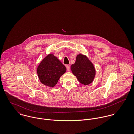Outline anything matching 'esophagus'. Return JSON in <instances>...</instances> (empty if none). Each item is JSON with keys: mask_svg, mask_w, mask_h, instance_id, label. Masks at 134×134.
Listing matches in <instances>:
<instances>
[{"mask_svg": "<svg viewBox=\"0 0 134 134\" xmlns=\"http://www.w3.org/2000/svg\"><path fill=\"white\" fill-rule=\"evenodd\" d=\"M66 68L67 71H70V65H67L66 66Z\"/></svg>", "mask_w": 134, "mask_h": 134, "instance_id": "34e87169", "label": "esophagus"}]
</instances>
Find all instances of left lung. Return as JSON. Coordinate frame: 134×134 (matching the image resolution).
Here are the masks:
<instances>
[{"label":"left lung","instance_id":"8db88e82","mask_svg":"<svg viewBox=\"0 0 134 134\" xmlns=\"http://www.w3.org/2000/svg\"><path fill=\"white\" fill-rule=\"evenodd\" d=\"M71 69L78 81L85 86L91 83L95 78L96 70L93 64L82 54L77 55L75 62L71 66Z\"/></svg>","mask_w":134,"mask_h":134}]
</instances>
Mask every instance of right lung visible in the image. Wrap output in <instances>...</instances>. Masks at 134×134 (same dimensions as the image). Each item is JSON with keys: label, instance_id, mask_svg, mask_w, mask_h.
Returning <instances> with one entry per match:
<instances>
[{"label": "right lung", "instance_id": "add662e5", "mask_svg": "<svg viewBox=\"0 0 134 134\" xmlns=\"http://www.w3.org/2000/svg\"><path fill=\"white\" fill-rule=\"evenodd\" d=\"M66 71L65 66L52 53L44 58L37 69L40 82L51 88L56 86L60 77Z\"/></svg>", "mask_w": 134, "mask_h": 134}]
</instances>
